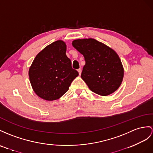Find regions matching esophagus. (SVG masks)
I'll return each mask as SVG.
<instances>
[{"label": "esophagus", "instance_id": "obj_1", "mask_svg": "<svg viewBox=\"0 0 153 153\" xmlns=\"http://www.w3.org/2000/svg\"><path fill=\"white\" fill-rule=\"evenodd\" d=\"M78 71H79V74H80L81 73H82V69H81V68H79V69H78Z\"/></svg>", "mask_w": 153, "mask_h": 153}]
</instances>
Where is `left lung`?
Masks as SVG:
<instances>
[{"instance_id":"8db88e82","label":"left lung","mask_w":153,"mask_h":153,"mask_svg":"<svg viewBox=\"0 0 153 153\" xmlns=\"http://www.w3.org/2000/svg\"><path fill=\"white\" fill-rule=\"evenodd\" d=\"M73 46L83 54L85 64L81 78L95 94L106 96L120 86L124 71L115 52L95 39L74 40Z\"/></svg>"}]
</instances>
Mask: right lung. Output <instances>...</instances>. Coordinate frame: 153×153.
Returning <instances> with one entry per match:
<instances>
[{
    "mask_svg": "<svg viewBox=\"0 0 153 153\" xmlns=\"http://www.w3.org/2000/svg\"><path fill=\"white\" fill-rule=\"evenodd\" d=\"M65 53V42L58 40L47 46L33 59L29 69L30 81L33 91L43 99H58L79 75Z\"/></svg>",
    "mask_w": 153,
    "mask_h": 153,
    "instance_id": "obj_1",
    "label": "right lung"
}]
</instances>
